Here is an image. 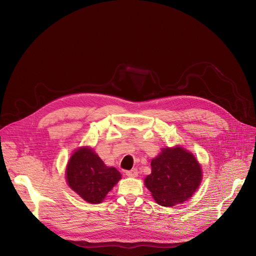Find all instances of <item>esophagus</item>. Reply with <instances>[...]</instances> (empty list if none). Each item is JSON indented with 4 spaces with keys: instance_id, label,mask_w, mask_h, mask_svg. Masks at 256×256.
<instances>
[{
    "instance_id": "34e87169",
    "label": "esophagus",
    "mask_w": 256,
    "mask_h": 256,
    "mask_svg": "<svg viewBox=\"0 0 256 256\" xmlns=\"http://www.w3.org/2000/svg\"><path fill=\"white\" fill-rule=\"evenodd\" d=\"M138 170L136 169V168H134V169H132V170H128V171H126V174L128 176H130V178H137L138 176Z\"/></svg>"
}]
</instances>
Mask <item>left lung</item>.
<instances>
[{
  "mask_svg": "<svg viewBox=\"0 0 256 256\" xmlns=\"http://www.w3.org/2000/svg\"><path fill=\"white\" fill-rule=\"evenodd\" d=\"M201 173L196 158L178 146L164 148L152 160V173L144 182L158 204L172 206L194 194L202 178Z\"/></svg>",
  "mask_w": 256,
  "mask_h": 256,
  "instance_id": "left-lung-1",
  "label": "left lung"
}]
</instances>
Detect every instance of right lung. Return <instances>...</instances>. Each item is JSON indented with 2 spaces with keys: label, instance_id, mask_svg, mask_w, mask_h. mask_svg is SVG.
Masks as SVG:
<instances>
[{
  "label": "right lung",
  "instance_id": "add662e5",
  "mask_svg": "<svg viewBox=\"0 0 256 256\" xmlns=\"http://www.w3.org/2000/svg\"><path fill=\"white\" fill-rule=\"evenodd\" d=\"M68 186L87 202L100 204L106 195L121 178L120 172L108 167L88 147L78 150L66 168Z\"/></svg>",
  "mask_w": 256,
  "mask_h": 256
}]
</instances>
